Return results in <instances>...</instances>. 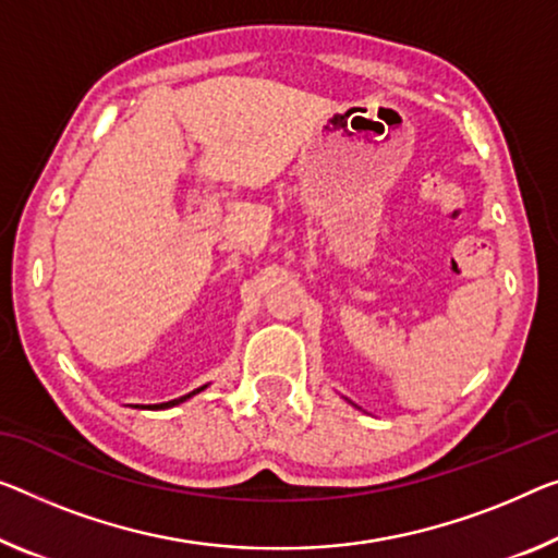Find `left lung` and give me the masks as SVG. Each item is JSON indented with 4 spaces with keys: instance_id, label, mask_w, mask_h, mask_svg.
Returning <instances> with one entry per match:
<instances>
[{
    "instance_id": "left-lung-1",
    "label": "left lung",
    "mask_w": 558,
    "mask_h": 558,
    "mask_svg": "<svg viewBox=\"0 0 558 558\" xmlns=\"http://www.w3.org/2000/svg\"><path fill=\"white\" fill-rule=\"evenodd\" d=\"M354 407H356V404H354Z\"/></svg>"
}]
</instances>
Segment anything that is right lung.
Returning a JSON list of instances; mask_svg holds the SVG:
<instances>
[{"label": "right lung", "instance_id": "add662e5", "mask_svg": "<svg viewBox=\"0 0 558 558\" xmlns=\"http://www.w3.org/2000/svg\"><path fill=\"white\" fill-rule=\"evenodd\" d=\"M209 384H204V387H199V389H194V391H190V393H184V397H179V399H171V401H161V404H140V407H134V409H149V411H157V409H171V407H177V404H184L186 399H192V397H196V393L199 391H204L207 389Z\"/></svg>", "mask_w": 558, "mask_h": 558}]
</instances>
